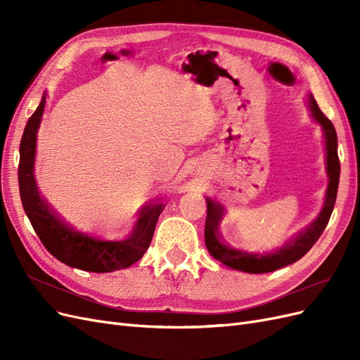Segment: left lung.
<instances>
[{"label": "left lung", "mask_w": 360, "mask_h": 360, "mask_svg": "<svg viewBox=\"0 0 360 360\" xmlns=\"http://www.w3.org/2000/svg\"><path fill=\"white\" fill-rule=\"evenodd\" d=\"M308 108L311 111V118L321 126L324 136L326 172H328L329 184L328 191H326L323 209L320 214L307 228H303L302 231L294 234L281 248L263 250V252H249V250L231 248L222 240L217 230H219V222L222 219L224 209L221 204L205 197L207 217L204 237L207 250H209L213 258L221 261L222 264L230 269L246 271V274H269V271H275L278 269L296 263L319 240L326 225H328L336 201L341 172L340 159H338V136L332 122L320 111V108L311 93L308 94Z\"/></svg>", "instance_id": "1"}]
</instances>
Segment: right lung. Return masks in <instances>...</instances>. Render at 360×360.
Listing matches in <instances>:
<instances>
[{
	"label": "right lung",
	"mask_w": 360,
	"mask_h": 360,
	"mask_svg": "<svg viewBox=\"0 0 360 360\" xmlns=\"http://www.w3.org/2000/svg\"><path fill=\"white\" fill-rule=\"evenodd\" d=\"M45 105L46 93H43L40 105L28 120L19 146V192L32 228L49 254L69 267L94 274L130 267L146 254L155 234L158 217L167 204L146 202L136 213L132 231L122 240H105L78 231L61 221L48 201L40 197L34 176L37 132Z\"/></svg>",
	"instance_id": "obj_1"
}]
</instances>
